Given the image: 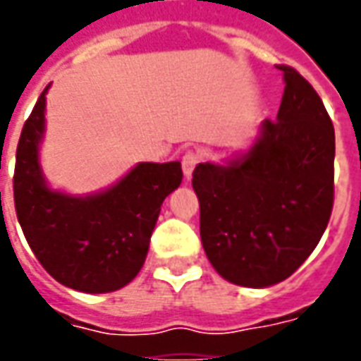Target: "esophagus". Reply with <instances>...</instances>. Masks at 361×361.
<instances>
[{"label":"esophagus","mask_w":361,"mask_h":361,"mask_svg":"<svg viewBox=\"0 0 361 361\" xmlns=\"http://www.w3.org/2000/svg\"><path fill=\"white\" fill-rule=\"evenodd\" d=\"M197 164H199V154L193 152V150H188V152L181 157V168H183V176H185L188 180L191 178V173H193Z\"/></svg>","instance_id":"esophagus-1"}]
</instances>
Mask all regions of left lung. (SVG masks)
Returning a JSON list of instances; mask_svg holds the SVG:
<instances>
[{
    "instance_id": "left-lung-1",
    "label": "left lung",
    "mask_w": 361,
    "mask_h": 361,
    "mask_svg": "<svg viewBox=\"0 0 361 361\" xmlns=\"http://www.w3.org/2000/svg\"><path fill=\"white\" fill-rule=\"evenodd\" d=\"M279 69L286 82L279 116L263 121L250 152L193 170L204 253L240 286L286 280L317 247L333 212V121L294 67Z\"/></svg>"
}]
</instances>
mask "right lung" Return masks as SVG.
<instances>
[{
	"label": "right lung",
	"instance_id": "right-lung-1",
	"mask_svg": "<svg viewBox=\"0 0 361 361\" xmlns=\"http://www.w3.org/2000/svg\"><path fill=\"white\" fill-rule=\"evenodd\" d=\"M46 90L17 145L13 176L17 219L36 259L59 284L87 294L114 292L141 271L160 204L180 188L181 164L142 162L98 195L51 191L38 164Z\"/></svg>",
	"mask_w": 361,
	"mask_h": 361
}]
</instances>
